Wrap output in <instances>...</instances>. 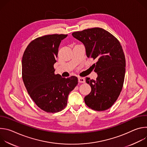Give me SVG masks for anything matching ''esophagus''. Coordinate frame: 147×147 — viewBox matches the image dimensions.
<instances>
[{
	"mask_svg": "<svg viewBox=\"0 0 147 147\" xmlns=\"http://www.w3.org/2000/svg\"><path fill=\"white\" fill-rule=\"evenodd\" d=\"M78 82L80 83H84L86 82L85 78L83 77H78Z\"/></svg>",
	"mask_w": 147,
	"mask_h": 147,
	"instance_id": "esophagus-1",
	"label": "esophagus"
}]
</instances>
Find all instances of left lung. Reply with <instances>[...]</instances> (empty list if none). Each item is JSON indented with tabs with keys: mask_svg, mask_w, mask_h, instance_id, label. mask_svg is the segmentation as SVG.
<instances>
[{
	"mask_svg": "<svg viewBox=\"0 0 147 147\" xmlns=\"http://www.w3.org/2000/svg\"><path fill=\"white\" fill-rule=\"evenodd\" d=\"M84 45L88 57L96 62L92 66L98 74L96 80L87 77L91 92L84 98L86 104L96 111L110 108L123 88L125 59L121 45L112 34L101 28H88L72 33Z\"/></svg>",
	"mask_w": 147,
	"mask_h": 147,
	"instance_id": "1",
	"label": "left lung"
}]
</instances>
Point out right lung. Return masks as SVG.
I'll use <instances>...</instances> for the list:
<instances>
[{"instance_id": "add662e5", "label": "right lung", "mask_w": 147, "mask_h": 147, "mask_svg": "<svg viewBox=\"0 0 147 147\" xmlns=\"http://www.w3.org/2000/svg\"><path fill=\"white\" fill-rule=\"evenodd\" d=\"M67 34L47 35L28 44L22 59V78L31 99L42 110L56 113L64 109L69 93L78 84L75 76L63 78L55 74L61 40Z\"/></svg>"}]
</instances>
